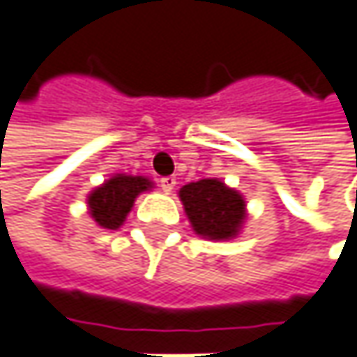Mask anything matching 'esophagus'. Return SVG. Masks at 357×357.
<instances>
[{
  "label": "esophagus",
  "mask_w": 357,
  "mask_h": 357,
  "mask_svg": "<svg viewBox=\"0 0 357 357\" xmlns=\"http://www.w3.org/2000/svg\"><path fill=\"white\" fill-rule=\"evenodd\" d=\"M160 187H162L164 193H170L176 187V176H162L160 178Z\"/></svg>",
  "instance_id": "34e87169"
}]
</instances>
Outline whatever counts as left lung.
I'll use <instances>...</instances> for the list:
<instances>
[{
    "label": "left lung",
    "mask_w": 357,
    "mask_h": 357,
    "mask_svg": "<svg viewBox=\"0 0 357 357\" xmlns=\"http://www.w3.org/2000/svg\"><path fill=\"white\" fill-rule=\"evenodd\" d=\"M185 214L195 235L210 241H227L239 235L245 222V199L218 178H202L178 191Z\"/></svg>",
    "instance_id": "obj_1"
}]
</instances>
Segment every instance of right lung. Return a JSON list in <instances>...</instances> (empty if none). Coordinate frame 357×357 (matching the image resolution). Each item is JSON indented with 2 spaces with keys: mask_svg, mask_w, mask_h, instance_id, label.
Here are the masks:
<instances>
[{
  "mask_svg": "<svg viewBox=\"0 0 357 357\" xmlns=\"http://www.w3.org/2000/svg\"><path fill=\"white\" fill-rule=\"evenodd\" d=\"M153 183L145 176L116 174L103 185L95 187L87 197L91 218L101 227L116 231L126 220L137 195L149 191Z\"/></svg>",
  "mask_w": 357,
  "mask_h": 357,
  "instance_id": "add662e5",
  "label": "right lung"
}]
</instances>
